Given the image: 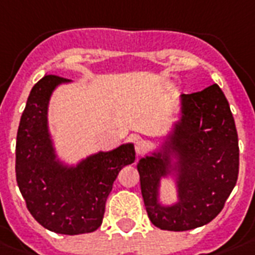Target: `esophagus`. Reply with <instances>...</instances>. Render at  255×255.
<instances>
[{"label":"esophagus","instance_id":"34e87169","mask_svg":"<svg viewBox=\"0 0 255 255\" xmlns=\"http://www.w3.org/2000/svg\"><path fill=\"white\" fill-rule=\"evenodd\" d=\"M145 149H147V143L144 140L139 139V140L135 141V151L137 155H141L143 152H145Z\"/></svg>","mask_w":255,"mask_h":255}]
</instances>
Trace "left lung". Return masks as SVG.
I'll return each instance as SVG.
<instances>
[{
    "label": "left lung",
    "instance_id": "8db88e82",
    "mask_svg": "<svg viewBox=\"0 0 255 255\" xmlns=\"http://www.w3.org/2000/svg\"><path fill=\"white\" fill-rule=\"evenodd\" d=\"M178 120L160 144L140 158L137 171L151 222L168 231H186L211 222L238 179L240 148L236 123L225 93L214 84L180 95ZM163 179L174 182L177 201L163 204Z\"/></svg>",
    "mask_w": 255,
    "mask_h": 255
}]
</instances>
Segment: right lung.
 <instances>
[{
  "instance_id": "right-lung-1",
  "label": "right lung",
  "mask_w": 255,
  "mask_h": 255,
  "mask_svg": "<svg viewBox=\"0 0 255 255\" xmlns=\"http://www.w3.org/2000/svg\"><path fill=\"white\" fill-rule=\"evenodd\" d=\"M71 80L45 75L30 91L15 143V178L33 218L48 230L77 236L102 226L107 198L124 166L135 160L133 143L99 151L76 164L58 158L48 123L50 97Z\"/></svg>"
}]
</instances>
